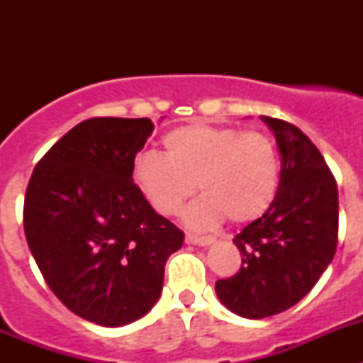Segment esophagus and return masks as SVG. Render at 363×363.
<instances>
[{"mask_svg":"<svg viewBox=\"0 0 363 363\" xmlns=\"http://www.w3.org/2000/svg\"><path fill=\"white\" fill-rule=\"evenodd\" d=\"M185 242L191 243V245H198V247H207L211 243H214L213 236H194V234H187L185 236Z\"/></svg>","mask_w":363,"mask_h":363,"instance_id":"obj_1","label":"esophagus"}]
</instances>
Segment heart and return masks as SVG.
<instances>
[{
	"label": "heart",
	"instance_id": "b5f03b06",
	"mask_svg": "<svg viewBox=\"0 0 363 363\" xmlns=\"http://www.w3.org/2000/svg\"><path fill=\"white\" fill-rule=\"evenodd\" d=\"M165 156L143 152L134 163V182L160 214L174 216L198 189L185 221L205 230L229 218L251 223L271 209L280 187L277 147L262 133L191 123L167 133Z\"/></svg>",
	"mask_w": 363,
	"mask_h": 363
}]
</instances>
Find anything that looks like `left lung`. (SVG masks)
I'll list each match as a JSON object with an SVG mask.
<instances>
[{
    "mask_svg": "<svg viewBox=\"0 0 363 363\" xmlns=\"http://www.w3.org/2000/svg\"><path fill=\"white\" fill-rule=\"evenodd\" d=\"M262 121L277 138L280 187L271 209L233 240L242 255L240 271L216 281L221 303L251 320L298 303L331 264L338 243V187L320 150L293 123Z\"/></svg>",
    "mask_w": 363,
    "mask_h": 363,
    "instance_id": "obj_1",
    "label": "left lung"
}]
</instances>
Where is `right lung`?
Segmentation results:
<instances>
[{
	"instance_id": "right-lung-1",
	"label": "right lung",
	"mask_w": 363,
	"mask_h": 363,
	"mask_svg": "<svg viewBox=\"0 0 363 363\" xmlns=\"http://www.w3.org/2000/svg\"><path fill=\"white\" fill-rule=\"evenodd\" d=\"M149 118H91L40 160L28 182V249L67 309L105 327L142 318L162 294L184 233L156 214L133 179Z\"/></svg>"
}]
</instances>
